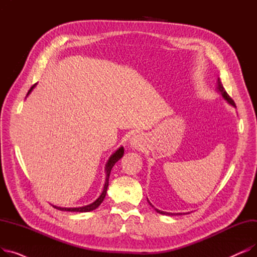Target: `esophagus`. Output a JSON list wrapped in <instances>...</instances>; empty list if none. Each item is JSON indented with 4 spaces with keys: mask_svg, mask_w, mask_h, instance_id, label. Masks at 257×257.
Masks as SVG:
<instances>
[{
    "mask_svg": "<svg viewBox=\"0 0 257 257\" xmlns=\"http://www.w3.org/2000/svg\"><path fill=\"white\" fill-rule=\"evenodd\" d=\"M144 142H145V137L143 136V134H136V136H133L131 141H130V144L133 148H141L143 145H144Z\"/></svg>",
    "mask_w": 257,
    "mask_h": 257,
    "instance_id": "1",
    "label": "esophagus"
}]
</instances>
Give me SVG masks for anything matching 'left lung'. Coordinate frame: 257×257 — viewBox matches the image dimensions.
<instances>
[{
    "label": "left lung",
    "instance_id": "obj_1",
    "mask_svg": "<svg viewBox=\"0 0 257 257\" xmlns=\"http://www.w3.org/2000/svg\"><path fill=\"white\" fill-rule=\"evenodd\" d=\"M218 89H219V91L221 92V94L223 96V98H224L225 100H227V101H228V103H230L232 106H235L234 101L230 98V96H229V94L226 92L225 88L223 87L220 78L218 79ZM148 201H149V200H148ZM149 203H150V202H149ZM150 205H151V206H153L151 203H150ZM156 211H157V212H159V213H161V214H169V215H174V214H182V213H172V212H166V211H161V210H158V209H156Z\"/></svg>",
    "mask_w": 257,
    "mask_h": 257
}]
</instances>
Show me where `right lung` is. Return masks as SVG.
<instances>
[{
    "label": "right lung",
    "mask_w": 257,
    "mask_h": 257,
    "mask_svg": "<svg viewBox=\"0 0 257 257\" xmlns=\"http://www.w3.org/2000/svg\"><path fill=\"white\" fill-rule=\"evenodd\" d=\"M35 86V84L29 89L28 93L29 94L30 91L33 89V87ZM123 154H124V148L120 147L118 150H116L109 158V160H108V163L106 165V181H105V185H104V190L101 194V196L93 202V203L89 204V205H86V206H83V207H78V208H62V207H57V206H54V208L56 209H59V210H63V211H76V212H87V211H91L93 209H96L105 198L106 196V192H107V187H108V180H109V175H110V172H111V169L112 167L115 165V163L117 160H119L121 157H123Z\"/></svg>",
    "instance_id": "right-lung-1"
}]
</instances>
